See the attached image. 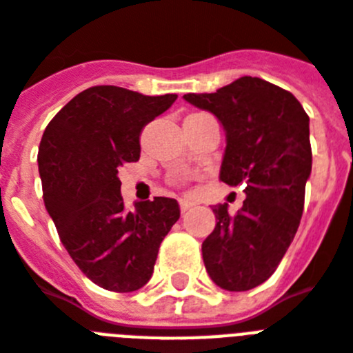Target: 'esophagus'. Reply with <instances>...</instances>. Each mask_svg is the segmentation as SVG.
I'll list each match as a JSON object with an SVG mask.
<instances>
[{"instance_id": "1", "label": "esophagus", "mask_w": 353, "mask_h": 353, "mask_svg": "<svg viewBox=\"0 0 353 353\" xmlns=\"http://www.w3.org/2000/svg\"><path fill=\"white\" fill-rule=\"evenodd\" d=\"M192 206H194V203H192V201H185V199L179 201V208H181L183 213L188 212V210H190Z\"/></svg>"}]
</instances>
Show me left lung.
Masks as SVG:
<instances>
[{
	"label": "left lung",
	"instance_id": "obj_1",
	"mask_svg": "<svg viewBox=\"0 0 353 353\" xmlns=\"http://www.w3.org/2000/svg\"><path fill=\"white\" fill-rule=\"evenodd\" d=\"M183 99L221 121V181L245 192L235 215L226 203L213 206L217 224L203 242L204 265L221 289L250 291L276 271L300 226L312 170L309 117L294 94L259 77Z\"/></svg>",
	"mask_w": 353,
	"mask_h": 353
}]
</instances>
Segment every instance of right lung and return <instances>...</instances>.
<instances>
[{"label":"right lung","instance_id":"obj_1","mask_svg":"<svg viewBox=\"0 0 353 353\" xmlns=\"http://www.w3.org/2000/svg\"><path fill=\"white\" fill-rule=\"evenodd\" d=\"M176 99L93 85L71 99L41 138L44 206L73 262L108 291L132 292L149 282L159 244L179 219L170 197L127 210L118 179L123 163L140 159L143 127Z\"/></svg>","mask_w":353,"mask_h":353}]
</instances>
